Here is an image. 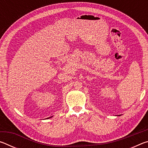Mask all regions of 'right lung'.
<instances>
[{
    "label": "right lung",
    "mask_w": 148,
    "mask_h": 148,
    "mask_svg": "<svg viewBox=\"0 0 148 148\" xmlns=\"http://www.w3.org/2000/svg\"><path fill=\"white\" fill-rule=\"evenodd\" d=\"M48 118H49V117H48Z\"/></svg>",
    "instance_id": "right-lung-1"
}]
</instances>
